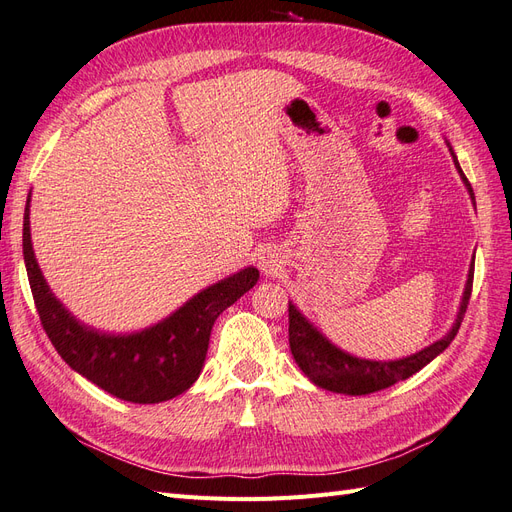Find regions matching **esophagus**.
<instances>
[{"mask_svg": "<svg viewBox=\"0 0 512 512\" xmlns=\"http://www.w3.org/2000/svg\"><path fill=\"white\" fill-rule=\"evenodd\" d=\"M258 267L262 273L273 275L277 273V269H282V256L275 250H271V247L269 250H262V254L258 256Z\"/></svg>", "mask_w": 512, "mask_h": 512, "instance_id": "34e87169", "label": "esophagus"}]
</instances>
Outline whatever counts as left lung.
I'll return each mask as SVG.
<instances>
[{
  "label": "left lung",
  "instance_id": "8db88e82",
  "mask_svg": "<svg viewBox=\"0 0 512 512\" xmlns=\"http://www.w3.org/2000/svg\"><path fill=\"white\" fill-rule=\"evenodd\" d=\"M448 145V151H451L453 162L457 173L466 185V190L470 194L472 205L476 209V198L470 181L463 175V170L457 162L455 151ZM472 277H474V256L468 269V280L466 288H463L461 294V303L457 309V316L453 327L448 329L436 342L425 346L423 350H418L410 356H401V359H391V361H376V359H361V356H354L339 346H335L331 339L324 335L314 322H309L301 309L288 301V342H290V352L294 356V363L299 365L303 374L312 380L316 386L324 391H333V393H342V395H369L382 389H389L395 382L406 380L412 374H416L418 369H423L427 363H431L440 352L448 348V344L453 342L459 327L463 314H466V307L472 294Z\"/></svg>",
  "mask_w": 512,
  "mask_h": 512
}]
</instances>
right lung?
<instances>
[{
  "mask_svg": "<svg viewBox=\"0 0 512 512\" xmlns=\"http://www.w3.org/2000/svg\"><path fill=\"white\" fill-rule=\"evenodd\" d=\"M27 196L23 256L42 327L76 374L132 404H160L198 380L205 365L213 322L258 282V269L245 267L215 282L160 322L132 333H106L76 320L46 284L32 245Z\"/></svg>",
  "mask_w": 512,
  "mask_h": 512,
  "instance_id": "1",
  "label": "right lung"
}]
</instances>
